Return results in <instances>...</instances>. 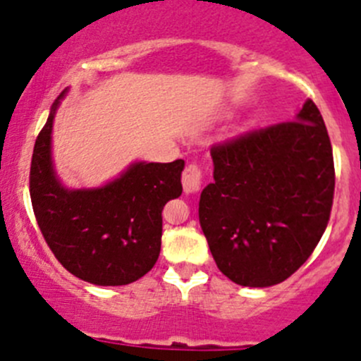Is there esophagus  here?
I'll return each mask as SVG.
<instances>
[{"label": "esophagus", "mask_w": 361, "mask_h": 361, "mask_svg": "<svg viewBox=\"0 0 361 361\" xmlns=\"http://www.w3.org/2000/svg\"><path fill=\"white\" fill-rule=\"evenodd\" d=\"M202 170L197 166V164H190L186 166L183 173V188H184V193L191 195V193H197L200 191L202 188Z\"/></svg>", "instance_id": "obj_1"}]
</instances>
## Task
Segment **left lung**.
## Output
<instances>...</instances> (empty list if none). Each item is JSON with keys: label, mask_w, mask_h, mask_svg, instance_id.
<instances>
[{"label": "left lung", "mask_w": 361, "mask_h": 361, "mask_svg": "<svg viewBox=\"0 0 361 361\" xmlns=\"http://www.w3.org/2000/svg\"><path fill=\"white\" fill-rule=\"evenodd\" d=\"M198 218L216 266L243 287L287 280L312 255L333 204L335 168L324 120L307 99L294 122L211 150Z\"/></svg>", "instance_id": "obj_1"}]
</instances>
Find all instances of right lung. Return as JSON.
<instances>
[{"mask_svg": "<svg viewBox=\"0 0 361 361\" xmlns=\"http://www.w3.org/2000/svg\"><path fill=\"white\" fill-rule=\"evenodd\" d=\"M65 88L35 142L30 197L42 235L61 266L102 287L127 286L156 264L164 204L183 193L184 161H135L95 188H67L53 159V126Z\"/></svg>", "mask_w": 361, "mask_h": 361, "instance_id": "right-lung-1", "label": "right lung"}]
</instances>
